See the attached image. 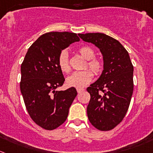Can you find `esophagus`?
I'll return each mask as SVG.
<instances>
[{
	"label": "esophagus",
	"mask_w": 153,
	"mask_h": 153,
	"mask_svg": "<svg viewBox=\"0 0 153 153\" xmlns=\"http://www.w3.org/2000/svg\"><path fill=\"white\" fill-rule=\"evenodd\" d=\"M76 91H77L78 93H81L85 91V89L84 88H76Z\"/></svg>",
	"instance_id": "esophagus-1"
}]
</instances>
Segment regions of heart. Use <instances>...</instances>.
Here are the masks:
<instances>
[{
  "label": "heart",
  "instance_id": "b5f03b06",
  "mask_svg": "<svg viewBox=\"0 0 153 153\" xmlns=\"http://www.w3.org/2000/svg\"><path fill=\"white\" fill-rule=\"evenodd\" d=\"M79 52L81 56L87 60V66L95 74H99L103 70V63L98 59H94L95 52L88 46H83L79 49ZM59 68L64 73L70 71V65L68 62V53L67 50L62 51L59 56ZM94 77V74L89 70L82 71H76L71 74L67 78V84L71 87H75L77 88H83L91 82Z\"/></svg>",
  "mask_w": 153,
  "mask_h": 153
}]
</instances>
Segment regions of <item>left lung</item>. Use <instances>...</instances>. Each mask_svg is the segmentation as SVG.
Instances as JSON below:
<instances>
[{"label":"left lung","mask_w":153,"mask_h":153,"mask_svg":"<svg viewBox=\"0 0 153 153\" xmlns=\"http://www.w3.org/2000/svg\"><path fill=\"white\" fill-rule=\"evenodd\" d=\"M78 35L97 46L103 56L102 74L87 88L91 95L87 115L96 128L110 131L121 123L128 109L134 89V67L128 52L116 39L102 33Z\"/></svg>","instance_id":"1"}]
</instances>
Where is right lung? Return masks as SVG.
Listing matches in <instances>:
<instances>
[{
    "mask_svg": "<svg viewBox=\"0 0 153 153\" xmlns=\"http://www.w3.org/2000/svg\"><path fill=\"white\" fill-rule=\"evenodd\" d=\"M78 41L75 33H46L30 46L21 65L20 89L26 109L34 123L46 130L65 123L77 94L74 87L65 91L56 88L65 82L58 63L59 55Z\"/></svg>",
    "mask_w": 153,
    "mask_h": 153,
    "instance_id": "1",
    "label": "right lung"
}]
</instances>
